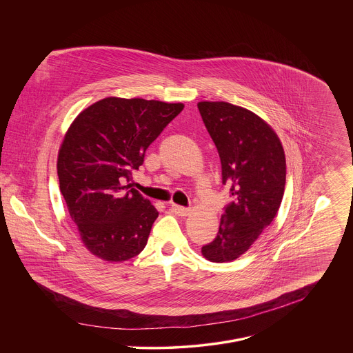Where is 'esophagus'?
<instances>
[{
	"instance_id": "1",
	"label": "esophagus",
	"mask_w": 353,
	"mask_h": 353,
	"mask_svg": "<svg viewBox=\"0 0 353 353\" xmlns=\"http://www.w3.org/2000/svg\"><path fill=\"white\" fill-rule=\"evenodd\" d=\"M170 209H171L175 214H178V216H186V214H189V212H190L189 208H185V206H181V205H176V203H171V205H170Z\"/></svg>"
}]
</instances>
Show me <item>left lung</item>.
Instances as JSON below:
<instances>
[{
  "instance_id": "obj_1",
  "label": "left lung",
  "mask_w": 353,
  "mask_h": 353,
  "mask_svg": "<svg viewBox=\"0 0 353 353\" xmlns=\"http://www.w3.org/2000/svg\"><path fill=\"white\" fill-rule=\"evenodd\" d=\"M202 121L220 155L230 202L216 239L202 247L210 261H232L250 250L275 219L286 185V159L276 133L248 109L198 102Z\"/></svg>"
}]
</instances>
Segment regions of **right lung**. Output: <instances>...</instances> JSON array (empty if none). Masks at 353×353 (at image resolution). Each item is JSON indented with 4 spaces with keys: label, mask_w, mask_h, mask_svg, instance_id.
<instances>
[{
    "label": "right lung",
    "mask_w": 353,
    "mask_h": 353,
    "mask_svg": "<svg viewBox=\"0 0 353 353\" xmlns=\"http://www.w3.org/2000/svg\"><path fill=\"white\" fill-rule=\"evenodd\" d=\"M183 108L109 97L79 113L67 130L58 157L59 188L93 255L124 261L147 245L159 213L130 186L132 171L139 170L147 148Z\"/></svg>",
    "instance_id": "1"
}]
</instances>
